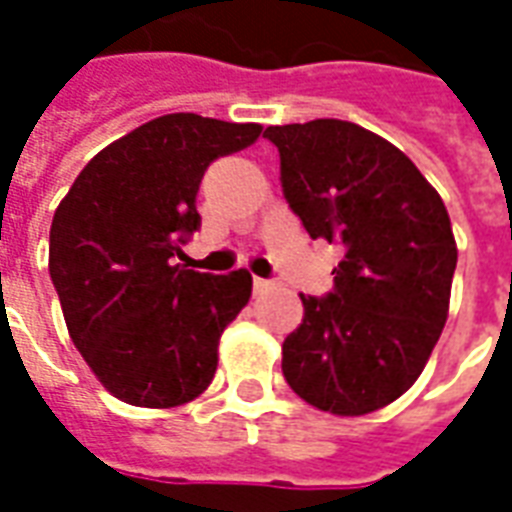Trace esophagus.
Wrapping results in <instances>:
<instances>
[{
  "mask_svg": "<svg viewBox=\"0 0 512 512\" xmlns=\"http://www.w3.org/2000/svg\"><path fill=\"white\" fill-rule=\"evenodd\" d=\"M252 288H255V293H266V290L271 288V282H268V279L255 277V282H252Z\"/></svg>",
  "mask_w": 512,
  "mask_h": 512,
  "instance_id": "34e87169",
  "label": "esophagus"
}]
</instances>
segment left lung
I'll use <instances>...</instances> for the list:
<instances>
[{
    "label": "left lung",
    "mask_w": 512,
    "mask_h": 512,
    "mask_svg": "<svg viewBox=\"0 0 512 512\" xmlns=\"http://www.w3.org/2000/svg\"><path fill=\"white\" fill-rule=\"evenodd\" d=\"M279 180L310 238L345 249L326 296H301L282 373L310 406L359 417L422 373L450 310L458 249L444 202L411 158L348 120L268 126Z\"/></svg>",
    "instance_id": "1"
}]
</instances>
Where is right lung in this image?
<instances>
[{"label":"right lung","instance_id":"1","mask_svg":"<svg viewBox=\"0 0 512 512\" xmlns=\"http://www.w3.org/2000/svg\"><path fill=\"white\" fill-rule=\"evenodd\" d=\"M260 131L191 112L156 117L90 158L54 213L49 274L68 332L123 403L183 406L213 381L219 337L252 277L200 274L175 257L200 230L205 169Z\"/></svg>","mask_w":512,"mask_h":512}]
</instances>
